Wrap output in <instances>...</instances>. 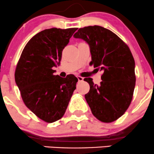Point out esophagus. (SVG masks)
I'll return each mask as SVG.
<instances>
[{"label": "esophagus", "instance_id": "1", "mask_svg": "<svg viewBox=\"0 0 154 154\" xmlns=\"http://www.w3.org/2000/svg\"><path fill=\"white\" fill-rule=\"evenodd\" d=\"M77 79H78V81H79V82H82V81H83V77H80V76H77Z\"/></svg>", "mask_w": 154, "mask_h": 154}]
</instances>
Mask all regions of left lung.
Here are the masks:
<instances>
[{"mask_svg": "<svg viewBox=\"0 0 154 154\" xmlns=\"http://www.w3.org/2000/svg\"><path fill=\"white\" fill-rule=\"evenodd\" d=\"M89 45L92 61L90 64L103 71L99 85L90 77L85 95L93 114L103 122L119 119L131 103L135 86V60L131 51L119 37L100 26L80 28L74 35Z\"/></svg>", "mask_w": 154, "mask_h": 154, "instance_id": "obj_1", "label": "left lung"}]
</instances>
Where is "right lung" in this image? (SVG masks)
I'll return each mask as SVG.
<instances>
[{"label":"right lung","instance_id":"1","mask_svg":"<svg viewBox=\"0 0 154 154\" xmlns=\"http://www.w3.org/2000/svg\"><path fill=\"white\" fill-rule=\"evenodd\" d=\"M77 28L43 30L24 47L15 71V82L26 106L38 117L51 123L64 114L77 77L54 75L53 67L59 66L62 51Z\"/></svg>","mask_w":154,"mask_h":154}]
</instances>
